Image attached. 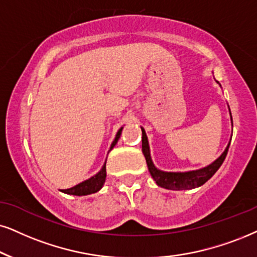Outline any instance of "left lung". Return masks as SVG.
<instances>
[{
	"label": "left lung",
	"mask_w": 257,
	"mask_h": 257,
	"mask_svg": "<svg viewBox=\"0 0 257 257\" xmlns=\"http://www.w3.org/2000/svg\"><path fill=\"white\" fill-rule=\"evenodd\" d=\"M230 110V109H229ZM231 115V112H230ZM232 121V117H231ZM142 131V153H144L146 162H147V166L151 173L152 178L155 180L160 187L167 188V190H191V188H196L201 186L203 184H205L207 180L212 177L213 174L218 171V168L222 166L224 159H225L226 154H228V149L230 144L226 146L225 151L222 153V155L210 164L209 166L200 168V170L196 171H188V172H164L158 170L157 167L153 164L152 158H151V152H149V145H148V139L146 135L145 129L141 126Z\"/></svg>",
	"instance_id": "obj_1"
}]
</instances>
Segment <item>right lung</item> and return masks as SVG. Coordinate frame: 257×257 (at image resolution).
Segmentation results:
<instances>
[{
  "label": "right lung",
  "mask_w": 257,
  "mask_h": 257,
  "mask_svg": "<svg viewBox=\"0 0 257 257\" xmlns=\"http://www.w3.org/2000/svg\"><path fill=\"white\" fill-rule=\"evenodd\" d=\"M122 129H123V126L117 132V134H116L115 140H113L111 146H110V151H111V149L115 147V145L117 144L119 136H121ZM105 165H106V160L104 162V165H103L102 170H100L96 175L91 177L90 179L83 181V183L76 185V186H73L71 188H66V190H61V192H64L66 194H73V196H86V194L96 193L97 191H99L100 188L103 187V185H104V183H105V178H106Z\"/></svg>",
  "instance_id": "add662e5"
}]
</instances>
